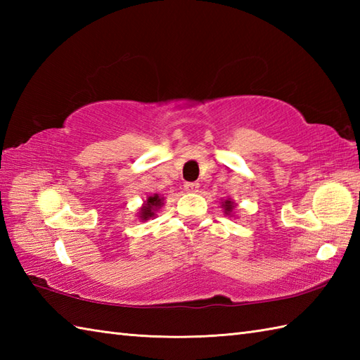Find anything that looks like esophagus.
Returning a JSON list of instances; mask_svg holds the SVG:
<instances>
[{
	"label": "esophagus",
	"mask_w": 360,
	"mask_h": 360,
	"mask_svg": "<svg viewBox=\"0 0 360 360\" xmlns=\"http://www.w3.org/2000/svg\"><path fill=\"white\" fill-rule=\"evenodd\" d=\"M184 188L188 193H195V192H198V188H200V184H198V182H186Z\"/></svg>",
	"instance_id": "34e87169"
}]
</instances>
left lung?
Here are the masks:
<instances>
[{
	"label": "left lung",
	"mask_w": 360,
	"mask_h": 360,
	"mask_svg": "<svg viewBox=\"0 0 360 360\" xmlns=\"http://www.w3.org/2000/svg\"><path fill=\"white\" fill-rule=\"evenodd\" d=\"M221 205H223L226 215H231V213H232L233 209H235V204H233V201H231V200H226Z\"/></svg>",
	"instance_id": "8db88e82"
}]
</instances>
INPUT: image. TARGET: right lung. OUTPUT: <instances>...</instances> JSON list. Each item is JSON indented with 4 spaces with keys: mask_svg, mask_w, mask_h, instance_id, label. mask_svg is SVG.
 Listing matches in <instances>:
<instances>
[{
    "mask_svg": "<svg viewBox=\"0 0 360 360\" xmlns=\"http://www.w3.org/2000/svg\"><path fill=\"white\" fill-rule=\"evenodd\" d=\"M162 205H164V198H160L158 193H155L153 196H148L147 201H145L141 207L139 218L142 221H147V219L153 218L156 215V210L162 207Z\"/></svg>",
    "mask_w": 360,
    "mask_h": 360,
    "instance_id": "1",
    "label": "right lung"
}]
</instances>
